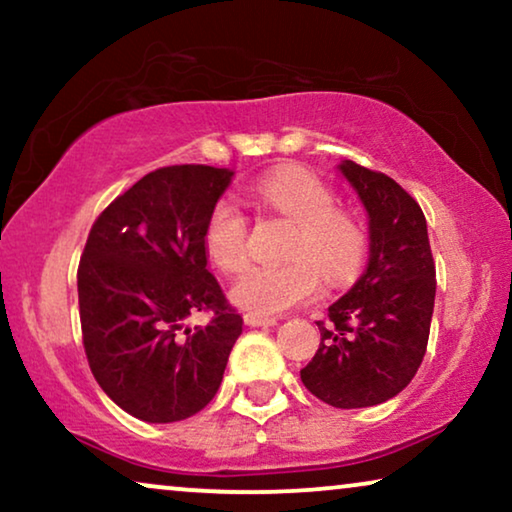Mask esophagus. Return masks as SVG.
I'll return each mask as SVG.
<instances>
[{
	"mask_svg": "<svg viewBox=\"0 0 512 512\" xmlns=\"http://www.w3.org/2000/svg\"><path fill=\"white\" fill-rule=\"evenodd\" d=\"M244 324L247 326H277L275 317H261V314H244Z\"/></svg>",
	"mask_w": 512,
	"mask_h": 512,
	"instance_id": "obj_1",
	"label": "esophagus"
}]
</instances>
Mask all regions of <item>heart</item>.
<instances>
[{"mask_svg": "<svg viewBox=\"0 0 512 512\" xmlns=\"http://www.w3.org/2000/svg\"><path fill=\"white\" fill-rule=\"evenodd\" d=\"M254 198L268 212L293 223L282 265H263L233 286L237 307L275 317L317 296L319 272L328 284H342L366 258V230L347 209L335 207V193L303 167H279L254 186ZM205 249L216 268L237 275L249 265V223L233 200L212 207L205 223Z\"/></svg>", "mask_w": 512, "mask_h": 512, "instance_id": "heart-1", "label": "heart"}]
</instances>
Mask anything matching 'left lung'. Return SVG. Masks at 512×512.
I'll return each instance as SVG.
<instances>
[{"label":"left lung","instance_id":"1","mask_svg":"<svg viewBox=\"0 0 512 512\" xmlns=\"http://www.w3.org/2000/svg\"><path fill=\"white\" fill-rule=\"evenodd\" d=\"M368 214V265L317 321L321 342L300 380L333 408H370L408 387L429 342L436 265L422 209L387 174L340 160Z\"/></svg>","mask_w":512,"mask_h":512}]
</instances>
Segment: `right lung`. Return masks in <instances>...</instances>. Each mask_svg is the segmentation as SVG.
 <instances>
[{
    "label": "right lung",
    "instance_id": "right-lung-1",
    "mask_svg": "<svg viewBox=\"0 0 512 512\" xmlns=\"http://www.w3.org/2000/svg\"><path fill=\"white\" fill-rule=\"evenodd\" d=\"M235 172H149L100 214L79 263L83 347L97 384L149 424L193 417L221 387L242 317L207 270L205 223ZM212 309L207 327L185 324Z\"/></svg>",
    "mask_w": 512,
    "mask_h": 512
}]
</instances>
